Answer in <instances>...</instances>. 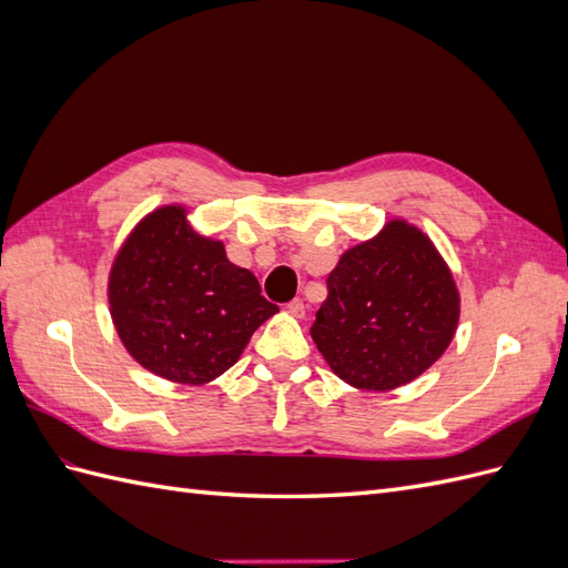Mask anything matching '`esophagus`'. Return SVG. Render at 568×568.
<instances>
[{
  "label": "esophagus",
  "mask_w": 568,
  "mask_h": 568,
  "mask_svg": "<svg viewBox=\"0 0 568 568\" xmlns=\"http://www.w3.org/2000/svg\"><path fill=\"white\" fill-rule=\"evenodd\" d=\"M286 307L294 317H305V303L301 298H294L291 303H286Z\"/></svg>",
  "instance_id": "obj_1"
}]
</instances>
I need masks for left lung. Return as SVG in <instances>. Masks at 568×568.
Here are the masks:
<instances>
[{
    "mask_svg": "<svg viewBox=\"0 0 568 568\" xmlns=\"http://www.w3.org/2000/svg\"><path fill=\"white\" fill-rule=\"evenodd\" d=\"M457 320L459 294L448 265L428 236L393 220L372 242L341 255L311 334L343 382L390 390L436 363Z\"/></svg>",
    "mask_w": 568,
    "mask_h": 568,
    "instance_id": "obj_1",
    "label": "left lung"
}]
</instances>
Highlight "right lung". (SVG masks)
<instances>
[{"label": "right lung", "mask_w": 568, "mask_h": 568, "mask_svg": "<svg viewBox=\"0 0 568 568\" xmlns=\"http://www.w3.org/2000/svg\"><path fill=\"white\" fill-rule=\"evenodd\" d=\"M111 317L130 355L178 384L230 369L253 332L280 311L222 242L192 230L180 205L146 215L120 248L109 280Z\"/></svg>", "instance_id": "add662e5"}]
</instances>
